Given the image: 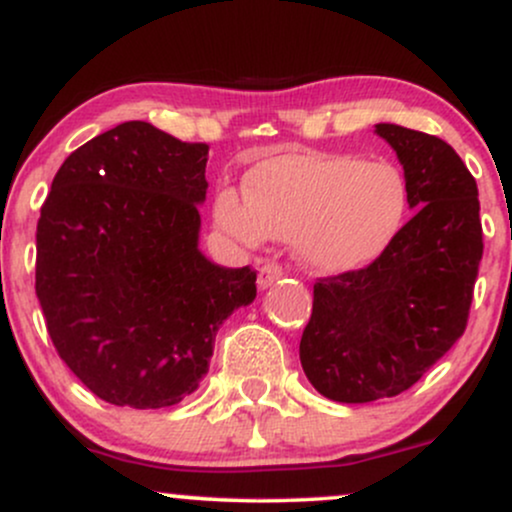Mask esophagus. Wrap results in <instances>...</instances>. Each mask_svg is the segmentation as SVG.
<instances>
[{"instance_id": "esophagus-1", "label": "esophagus", "mask_w": 512, "mask_h": 512, "mask_svg": "<svg viewBox=\"0 0 512 512\" xmlns=\"http://www.w3.org/2000/svg\"><path fill=\"white\" fill-rule=\"evenodd\" d=\"M281 276H284V269H281L279 264L264 262L260 267V276H257V286H260L262 291L269 289V286H272L274 281H279Z\"/></svg>"}]
</instances>
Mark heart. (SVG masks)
<instances>
[{"label": "heart", "instance_id": "1", "mask_svg": "<svg viewBox=\"0 0 512 512\" xmlns=\"http://www.w3.org/2000/svg\"><path fill=\"white\" fill-rule=\"evenodd\" d=\"M409 185L385 158L351 154H284L257 163L245 195L223 187L216 223L245 245L291 240L298 260L339 274L378 260L402 228Z\"/></svg>", "mask_w": 512, "mask_h": 512}]
</instances>
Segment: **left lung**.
<instances>
[{
    "label": "left lung",
    "mask_w": 512,
    "mask_h": 512,
    "mask_svg": "<svg viewBox=\"0 0 512 512\" xmlns=\"http://www.w3.org/2000/svg\"><path fill=\"white\" fill-rule=\"evenodd\" d=\"M416 214L368 267L317 279L301 366L320 395L363 404L419 383L464 334L479 274V190L443 139L380 122Z\"/></svg>",
    "instance_id": "left-lung-1"
}]
</instances>
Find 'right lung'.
Listing matches in <instances>:
<instances>
[{"mask_svg": "<svg viewBox=\"0 0 512 512\" xmlns=\"http://www.w3.org/2000/svg\"><path fill=\"white\" fill-rule=\"evenodd\" d=\"M209 144L122 122L72 151L35 233V293L57 354L115 407H173L207 375L255 269L197 248Z\"/></svg>", "mask_w": 512, "mask_h": 512, "instance_id": "obj_1", "label": "right lung"}]
</instances>
